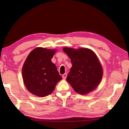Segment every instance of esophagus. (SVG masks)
<instances>
[{
    "mask_svg": "<svg viewBox=\"0 0 129 129\" xmlns=\"http://www.w3.org/2000/svg\"><path fill=\"white\" fill-rule=\"evenodd\" d=\"M67 77V73H65V74H64V75H62V78H63V79H64V80L66 79Z\"/></svg>",
    "mask_w": 129,
    "mask_h": 129,
    "instance_id": "obj_1",
    "label": "esophagus"
}]
</instances>
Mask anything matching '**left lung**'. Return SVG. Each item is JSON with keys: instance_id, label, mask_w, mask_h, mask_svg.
<instances>
[{"instance_id": "left-lung-1", "label": "left lung", "mask_w": 129, "mask_h": 129, "mask_svg": "<svg viewBox=\"0 0 129 129\" xmlns=\"http://www.w3.org/2000/svg\"><path fill=\"white\" fill-rule=\"evenodd\" d=\"M62 50L72 64L67 81L74 90L85 95L97 88L103 76V69L94 52L86 48L64 47Z\"/></svg>"}]
</instances>
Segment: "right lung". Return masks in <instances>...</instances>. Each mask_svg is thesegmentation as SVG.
<instances>
[{
    "instance_id": "add662e5",
    "label": "right lung",
    "mask_w": 129,
    "mask_h": 129,
    "mask_svg": "<svg viewBox=\"0 0 129 129\" xmlns=\"http://www.w3.org/2000/svg\"><path fill=\"white\" fill-rule=\"evenodd\" d=\"M56 49L37 47L26 58L22 67L24 84L33 94L44 97L51 94L62 79L55 64L51 61Z\"/></svg>"
}]
</instances>
